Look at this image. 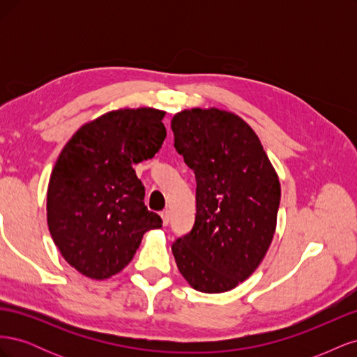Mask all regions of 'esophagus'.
<instances>
[{
    "mask_svg": "<svg viewBox=\"0 0 357 357\" xmlns=\"http://www.w3.org/2000/svg\"><path fill=\"white\" fill-rule=\"evenodd\" d=\"M160 218H162V223H164V226H167L169 223V211L168 210H164L160 213Z\"/></svg>",
    "mask_w": 357,
    "mask_h": 357,
    "instance_id": "esophagus-1",
    "label": "esophagus"
}]
</instances>
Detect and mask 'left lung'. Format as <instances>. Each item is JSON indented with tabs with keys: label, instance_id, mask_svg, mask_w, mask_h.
Listing matches in <instances>:
<instances>
[{
	"label": "left lung",
	"instance_id": "1",
	"mask_svg": "<svg viewBox=\"0 0 357 357\" xmlns=\"http://www.w3.org/2000/svg\"><path fill=\"white\" fill-rule=\"evenodd\" d=\"M171 129L197 178L195 225L171 247L177 268L204 294L232 290L271 245L282 197L278 176L261 139L235 113L183 110Z\"/></svg>",
	"mask_w": 357,
	"mask_h": 357
}]
</instances>
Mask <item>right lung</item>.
I'll use <instances>...</instances> for the list:
<instances>
[{"label":"right lung","instance_id":"right-lung-1","mask_svg":"<svg viewBox=\"0 0 357 357\" xmlns=\"http://www.w3.org/2000/svg\"><path fill=\"white\" fill-rule=\"evenodd\" d=\"M164 116L152 107L105 113L79 128L53 167L49 231L62 257L84 277L121 273L143 235L162 226L144 205V186L132 165L160 149Z\"/></svg>","mask_w":357,"mask_h":357}]
</instances>
